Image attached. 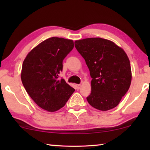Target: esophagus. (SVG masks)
I'll list each match as a JSON object with an SVG mask.
<instances>
[{"label":"esophagus","mask_w":150,"mask_h":150,"mask_svg":"<svg viewBox=\"0 0 150 150\" xmlns=\"http://www.w3.org/2000/svg\"><path fill=\"white\" fill-rule=\"evenodd\" d=\"M75 86H76V88H77V89H80V88H81V85H80V84H77Z\"/></svg>","instance_id":"obj_1"}]
</instances>
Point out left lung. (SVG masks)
<instances>
[{"label": "left lung", "instance_id": "obj_1", "mask_svg": "<svg viewBox=\"0 0 150 150\" xmlns=\"http://www.w3.org/2000/svg\"><path fill=\"white\" fill-rule=\"evenodd\" d=\"M75 46L92 78L88 103L102 111L116 107L131 84L130 62L126 52L115 42L100 38L76 40Z\"/></svg>", "mask_w": 150, "mask_h": 150}]
</instances>
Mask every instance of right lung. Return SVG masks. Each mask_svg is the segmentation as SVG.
I'll list each match as a JSON object with an SVG mask.
<instances>
[{
  "mask_svg": "<svg viewBox=\"0 0 150 150\" xmlns=\"http://www.w3.org/2000/svg\"><path fill=\"white\" fill-rule=\"evenodd\" d=\"M73 47L72 40L52 37L33 48L24 60L20 75L22 84L44 110H59L75 91L63 79H59L63 60Z\"/></svg>",
  "mask_w": 150,
  "mask_h": 150,
  "instance_id": "1",
  "label": "right lung"
}]
</instances>
